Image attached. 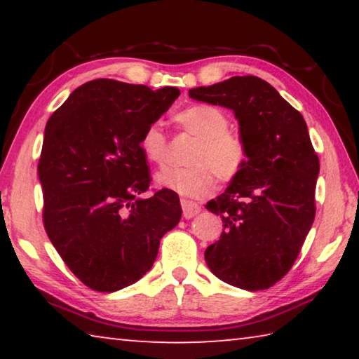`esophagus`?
<instances>
[{"label": "esophagus", "mask_w": 359, "mask_h": 359, "mask_svg": "<svg viewBox=\"0 0 359 359\" xmlns=\"http://www.w3.org/2000/svg\"><path fill=\"white\" fill-rule=\"evenodd\" d=\"M180 204H182V210H184L185 218H193L194 215L199 214V210H201L199 204L193 203V201H188V199H182Z\"/></svg>", "instance_id": "esophagus-1"}]
</instances>
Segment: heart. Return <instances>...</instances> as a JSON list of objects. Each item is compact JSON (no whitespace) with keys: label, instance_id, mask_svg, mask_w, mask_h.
<instances>
[{"label":"heart","instance_id":"obj_1","mask_svg":"<svg viewBox=\"0 0 359 359\" xmlns=\"http://www.w3.org/2000/svg\"><path fill=\"white\" fill-rule=\"evenodd\" d=\"M182 131L196 137L185 168H166L156 174L158 187L187 198H203L215 187L217 179L228 184L242 172L247 163L245 144L236 133L229 131V118L222 109L194 104L175 117ZM145 160L165 165L168 141L160 125H150L139 139Z\"/></svg>","mask_w":359,"mask_h":359}]
</instances>
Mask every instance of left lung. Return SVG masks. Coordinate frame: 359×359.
Here are the masks:
<instances>
[{
    "label": "left lung",
    "instance_id": "obj_1",
    "mask_svg": "<svg viewBox=\"0 0 359 359\" xmlns=\"http://www.w3.org/2000/svg\"><path fill=\"white\" fill-rule=\"evenodd\" d=\"M188 95L231 109L247 150L242 172L205 205L223 222L220 239L205 248V263L233 287L269 288L294 264L315 218L320 161L306 120L255 76H234Z\"/></svg>",
    "mask_w": 359,
    "mask_h": 359
}]
</instances>
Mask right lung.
Returning <instances> with one entry per match:
<instances>
[{
	"label": "right lung",
	"mask_w": 359,
	"mask_h": 359,
	"mask_svg": "<svg viewBox=\"0 0 359 359\" xmlns=\"http://www.w3.org/2000/svg\"><path fill=\"white\" fill-rule=\"evenodd\" d=\"M179 88L150 90L96 79L69 95L44 131L38 174L44 228L72 274L112 293L151 269L160 241L179 223L177 193L142 198L150 172L144 130L171 107Z\"/></svg>",
	"instance_id": "right-lung-1"
}]
</instances>
